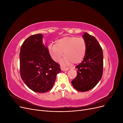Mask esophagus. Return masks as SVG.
<instances>
[{
    "label": "esophagus",
    "mask_w": 123,
    "mask_h": 123,
    "mask_svg": "<svg viewBox=\"0 0 123 123\" xmlns=\"http://www.w3.org/2000/svg\"><path fill=\"white\" fill-rule=\"evenodd\" d=\"M61 70L62 71H67L69 70L68 68H64V67H61Z\"/></svg>",
    "instance_id": "esophagus-1"
}]
</instances>
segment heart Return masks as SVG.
I'll return each mask as SVG.
<instances>
[{
	"label": "heart",
	"mask_w": 123,
	"mask_h": 123,
	"mask_svg": "<svg viewBox=\"0 0 123 123\" xmlns=\"http://www.w3.org/2000/svg\"><path fill=\"white\" fill-rule=\"evenodd\" d=\"M86 43L83 38L76 36H65L55 41V44L49 46V52L51 58L55 62L61 60L64 65L72 63L79 64L83 60L86 53Z\"/></svg>",
	"instance_id": "1"
}]
</instances>
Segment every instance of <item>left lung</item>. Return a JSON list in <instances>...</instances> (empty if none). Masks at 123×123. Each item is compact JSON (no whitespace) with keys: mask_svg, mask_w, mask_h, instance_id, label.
I'll use <instances>...</instances> for the list:
<instances>
[{"mask_svg":"<svg viewBox=\"0 0 123 123\" xmlns=\"http://www.w3.org/2000/svg\"><path fill=\"white\" fill-rule=\"evenodd\" d=\"M83 38L86 43V53L83 61L75 67L77 76L71 83L76 90L85 92L93 88L101 79L103 53L102 48L94 36L85 32Z\"/></svg>","mask_w":123,"mask_h":123,"instance_id":"1","label":"left lung"}]
</instances>
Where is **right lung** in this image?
<instances>
[{
  "instance_id": "right-lung-1",
  "label": "right lung",
  "mask_w": 123,
  "mask_h": 123,
  "mask_svg": "<svg viewBox=\"0 0 123 123\" xmlns=\"http://www.w3.org/2000/svg\"><path fill=\"white\" fill-rule=\"evenodd\" d=\"M43 38L41 34L29 37L22 44L19 54L21 79L30 89L38 93L49 91L61 71L52 59Z\"/></svg>"
}]
</instances>
